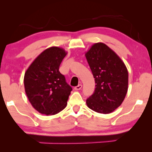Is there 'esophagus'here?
Masks as SVG:
<instances>
[{
    "instance_id": "1",
    "label": "esophagus",
    "mask_w": 152,
    "mask_h": 152,
    "mask_svg": "<svg viewBox=\"0 0 152 152\" xmlns=\"http://www.w3.org/2000/svg\"><path fill=\"white\" fill-rule=\"evenodd\" d=\"M82 88V85H78L74 87V89H76V90H80V89Z\"/></svg>"
}]
</instances>
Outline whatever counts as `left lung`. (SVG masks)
Returning <instances> with one entry per match:
<instances>
[{
  "label": "left lung",
  "instance_id": "1",
  "mask_svg": "<svg viewBox=\"0 0 152 152\" xmlns=\"http://www.w3.org/2000/svg\"><path fill=\"white\" fill-rule=\"evenodd\" d=\"M85 57L95 79L94 92L86 100L96 112L110 114L122 104L128 89V72L118 55L102 42L94 44Z\"/></svg>",
  "mask_w": 152,
  "mask_h": 152
}]
</instances>
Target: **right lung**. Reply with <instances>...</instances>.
<instances>
[{
	"mask_svg": "<svg viewBox=\"0 0 152 152\" xmlns=\"http://www.w3.org/2000/svg\"><path fill=\"white\" fill-rule=\"evenodd\" d=\"M66 55L64 49L51 47L38 55L25 72V93L33 107L40 114H56L67 106L72 88L59 72Z\"/></svg>",
	"mask_w": 152,
	"mask_h": 152,
	"instance_id": "right-lung-1",
	"label": "right lung"
}]
</instances>
